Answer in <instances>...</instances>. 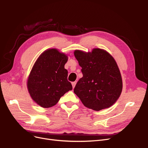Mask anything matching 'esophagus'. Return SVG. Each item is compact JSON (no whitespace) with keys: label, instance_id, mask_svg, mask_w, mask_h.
I'll use <instances>...</instances> for the list:
<instances>
[{"label":"esophagus","instance_id":"1","mask_svg":"<svg viewBox=\"0 0 148 148\" xmlns=\"http://www.w3.org/2000/svg\"><path fill=\"white\" fill-rule=\"evenodd\" d=\"M75 84H76V82H72V86H73V88H74V87H75Z\"/></svg>","mask_w":148,"mask_h":148}]
</instances>
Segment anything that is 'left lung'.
Here are the masks:
<instances>
[{"label": "left lung", "instance_id": "1", "mask_svg": "<svg viewBox=\"0 0 148 148\" xmlns=\"http://www.w3.org/2000/svg\"><path fill=\"white\" fill-rule=\"evenodd\" d=\"M74 56L83 74L74 88L75 94L84 106L94 110L112 106L122 90L121 73L113 58L99 49L88 53L75 50Z\"/></svg>", "mask_w": 148, "mask_h": 148}]
</instances>
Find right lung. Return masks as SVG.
<instances>
[{"label":"right lung","instance_id":"obj_1","mask_svg":"<svg viewBox=\"0 0 148 148\" xmlns=\"http://www.w3.org/2000/svg\"><path fill=\"white\" fill-rule=\"evenodd\" d=\"M67 61L65 54L53 49L45 51L36 61L29 76L27 89L38 105L51 107L73 89L67 79L68 71L64 68Z\"/></svg>","mask_w":148,"mask_h":148}]
</instances>
